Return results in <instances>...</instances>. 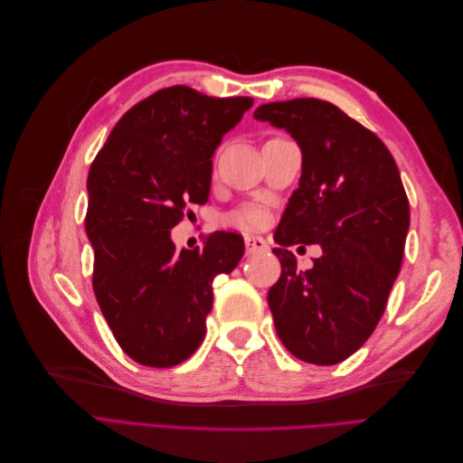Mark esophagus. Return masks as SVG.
I'll return each mask as SVG.
<instances>
[{"mask_svg":"<svg viewBox=\"0 0 463 463\" xmlns=\"http://www.w3.org/2000/svg\"><path fill=\"white\" fill-rule=\"evenodd\" d=\"M245 247L247 253H262V250L269 249V243L260 235H245Z\"/></svg>","mask_w":463,"mask_h":463,"instance_id":"obj_1","label":"esophagus"}]
</instances>
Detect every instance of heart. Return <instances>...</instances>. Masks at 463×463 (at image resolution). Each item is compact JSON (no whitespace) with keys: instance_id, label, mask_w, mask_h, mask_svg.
Wrapping results in <instances>:
<instances>
[{"instance_id":"obj_1","label":"heart","mask_w":463,"mask_h":463,"mask_svg":"<svg viewBox=\"0 0 463 463\" xmlns=\"http://www.w3.org/2000/svg\"><path fill=\"white\" fill-rule=\"evenodd\" d=\"M228 223L233 228L250 230V228L260 226L262 214H260V210L255 206H241V208H235L233 213L228 216Z\"/></svg>"}]
</instances>
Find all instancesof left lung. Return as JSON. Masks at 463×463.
I'll list each match as a JSON object with an SVG mask.
<instances>
[{"label":"left lung","mask_w":463,"mask_h":463,"mask_svg":"<svg viewBox=\"0 0 463 463\" xmlns=\"http://www.w3.org/2000/svg\"><path fill=\"white\" fill-rule=\"evenodd\" d=\"M255 118L286 129L303 154L299 187L278 223L272 253L282 274L269 291L288 352L335 365L369 340L400 272L410 201L398 165L373 131L326 100L262 104ZM318 242L323 255L301 273L287 249Z\"/></svg>","instance_id":"1"}]
</instances>
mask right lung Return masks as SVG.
I'll use <instances>...</instances> for the list:
<instances>
[{
	"mask_svg": "<svg viewBox=\"0 0 463 463\" xmlns=\"http://www.w3.org/2000/svg\"><path fill=\"white\" fill-rule=\"evenodd\" d=\"M250 106L249 96L162 89L125 111L90 165L92 289L119 347L145 367H174L197 352L213 279L243 257L237 233L175 250L170 230L189 204L208 201L214 150Z\"/></svg>",
	"mask_w": 463,
	"mask_h": 463,
	"instance_id": "add662e5",
	"label": "right lung"
}]
</instances>
